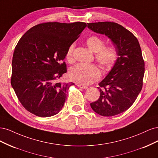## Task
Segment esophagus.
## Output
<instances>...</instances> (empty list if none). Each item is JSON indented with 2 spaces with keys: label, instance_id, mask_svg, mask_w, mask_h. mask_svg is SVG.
I'll use <instances>...</instances> for the list:
<instances>
[{
  "label": "esophagus",
  "instance_id": "34e87169",
  "mask_svg": "<svg viewBox=\"0 0 158 158\" xmlns=\"http://www.w3.org/2000/svg\"><path fill=\"white\" fill-rule=\"evenodd\" d=\"M76 85H77L78 87L81 88H82V89H88V86H86V85H84L80 84H76Z\"/></svg>",
  "mask_w": 158,
  "mask_h": 158
}]
</instances>
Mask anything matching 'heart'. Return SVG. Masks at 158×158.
I'll return each mask as SVG.
<instances>
[{
    "mask_svg": "<svg viewBox=\"0 0 158 158\" xmlns=\"http://www.w3.org/2000/svg\"><path fill=\"white\" fill-rule=\"evenodd\" d=\"M86 45L91 51L95 52V59L103 70L111 69L117 60L115 49L112 47H104L103 40L96 35L89 37L86 40ZM74 47V45H70L66 53V59L70 63L73 60ZM100 76L101 72L95 64H78L71 67L69 71V78L80 84L94 83L99 79Z\"/></svg>",
    "mask_w": 158,
    "mask_h": 158,
    "instance_id": "obj_1",
    "label": "heart"
}]
</instances>
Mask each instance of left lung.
I'll use <instances>...</instances> for the list:
<instances>
[{
  "label": "left lung",
  "mask_w": 158,
  "mask_h": 158,
  "mask_svg": "<svg viewBox=\"0 0 158 158\" xmlns=\"http://www.w3.org/2000/svg\"><path fill=\"white\" fill-rule=\"evenodd\" d=\"M95 33L111 40L117 60L98 87L100 97L91 103L94 111L103 117H111L125 111L135 102L142 88L144 61L137 38L117 23H88Z\"/></svg>",
  "instance_id": "obj_1"
}]
</instances>
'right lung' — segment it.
Masks as SVG:
<instances>
[{
	"instance_id": "right-lung-1",
	"label": "right lung",
	"mask_w": 158,
	"mask_h": 158,
	"mask_svg": "<svg viewBox=\"0 0 158 158\" xmlns=\"http://www.w3.org/2000/svg\"><path fill=\"white\" fill-rule=\"evenodd\" d=\"M84 22H47L32 27L14 51L11 85L23 107L41 117L59 113L73 82H57L66 73L69 47L86 27Z\"/></svg>"
}]
</instances>
